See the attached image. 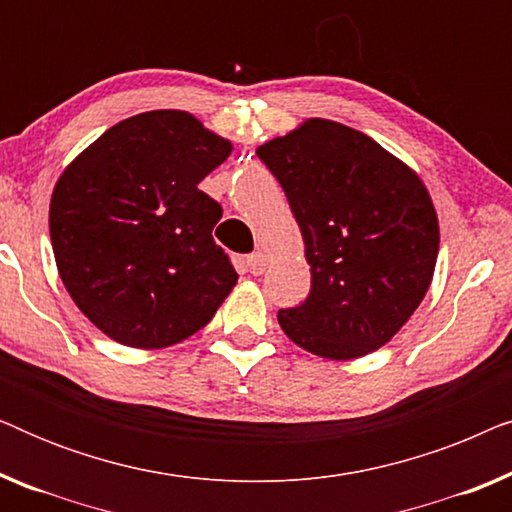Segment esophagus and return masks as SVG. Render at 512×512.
Masks as SVG:
<instances>
[{"mask_svg":"<svg viewBox=\"0 0 512 512\" xmlns=\"http://www.w3.org/2000/svg\"><path fill=\"white\" fill-rule=\"evenodd\" d=\"M265 265H268V258H265L261 251H256V254L247 256V268H249L251 275H263Z\"/></svg>","mask_w":512,"mask_h":512,"instance_id":"34e87169","label":"esophagus"}]
</instances>
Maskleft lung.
<instances>
[{
    "label": "left lung",
    "mask_w": 512,
    "mask_h": 512,
    "mask_svg": "<svg viewBox=\"0 0 512 512\" xmlns=\"http://www.w3.org/2000/svg\"><path fill=\"white\" fill-rule=\"evenodd\" d=\"M256 156L284 188L312 272L310 296L279 310L282 331L331 361L387 345L436 270L438 216L419 174L326 118H307Z\"/></svg>",
    "instance_id": "8db88e82"
}]
</instances>
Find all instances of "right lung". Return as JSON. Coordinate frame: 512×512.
Masks as SVG:
<instances>
[{
	"label": "right lung",
	"mask_w": 512,
	"mask_h": 512,
	"mask_svg": "<svg viewBox=\"0 0 512 512\" xmlns=\"http://www.w3.org/2000/svg\"><path fill=\"white\" fill-rule=\"evenodd\" d=\"M233 144L188 111H146L79 153L53 188L48 228L76 307L125 347L177 345L237 284L212 230L223 209L198 184Z\"/></svg>",
	"instance_id": "right-lung-1"
}]
</instances>
